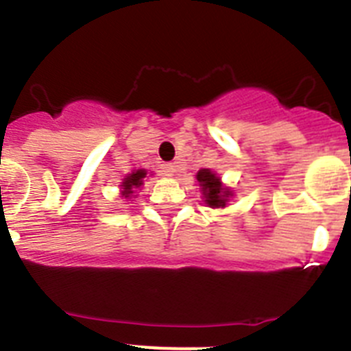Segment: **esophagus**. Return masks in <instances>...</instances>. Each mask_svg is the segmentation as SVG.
<instances>
[{
	"instance_id": "34e87169",
	"label": "esophagus",
	"mask_w": 351,
	"mask_h": 351,
	"mask_svg": "<svg viewBox=\"0 0 351 351\" xmlns=\"http://www.w3.org/2000/svg\"><path fill=\"white\" fill-rule=\"evenodd\" d=\"M160 171H162L164 176H173L176 171V166L173 162H164L160 164Z\"/></svg>"
}]
</instances>
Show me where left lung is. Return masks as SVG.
I'll return each instance as SVG.
<instances>
[{
  "mask_svg": "<svg viewBox=\"0 0 351 351\" xmlns=\"http://www.w3.org/2000/svg\"><path fill=\"white\" fill-rule=\"evenodd\" d=\"M199 187H201V194H203L204 204L213 210H220V208H226L229 204L230 197L234 195L232 189L223 185L222 178L211 169H199L197 175H195Z\"/></svg>",
  "mask_w": 351,
  "mask_h": 351,
  "instance_id": "1",
  "label": "left lung"
}]
</instances>
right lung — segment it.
<instances>
[{
  "label": "right lung",
  "mask_w": 351,
  "mask_h": 351,
  "mask_svg": "<svg viewBox=\"0 0 351 351\" xmlns=\"http://www.w3.org/2000/svg\"><path fill=\"white\" fill-rule=\"evenodd\" d=\"M147 178V169H134L129 173L124 180L121 182V195L128 201H131L132 194H136L140 187L143 185V180Z\"/></svg>",
  "instance_id": "right-lung-1"
}]
</instances>
